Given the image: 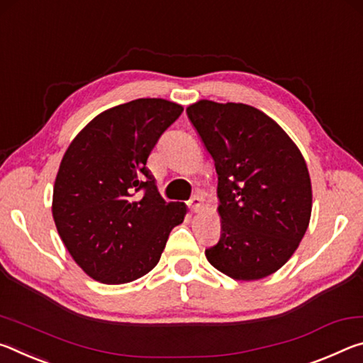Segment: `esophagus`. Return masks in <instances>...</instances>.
<instances>
[{
  "mask_svg": "<svg viewBox=\"0 0 363 363\" xmlns=\"http://www.w3.org/2000/svg\"><path fill=\"white\" fill-rule=\"evenodd\" d=\"M203 206H204V198H203V196H199V194L193 196V198L188 201V207L193 212H199L201 209H203Z\"/></svg>",
  "mask_w": 363,
  "mask_h": 363,
  "instance_id": "obj_1",
  "label": "esophagus"
}]
</instances>
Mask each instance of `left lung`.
Here are the masks:
<instances>
[{"label":"left lung","mask_w":363,"mask_h":363,"mask_svg":"<svg viewBox=\"0 0 363 363\" xmlns=\"http://www.w3.org/2000/svg\"><path fill=\"white\" fill-rule=\"evenodd\" d=\"M189 122L216 164L220 241L206 257L238 281L280 270L299 247L312 213L304 156L265 112L242 103L199 99Z\"/></svg>","instance_id":"1"}]
</instances>
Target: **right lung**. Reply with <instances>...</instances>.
<instances>
[{"label": "right lung", "mask_w": 363, "mask_h": 363, "mask_svg": "<svg viewBox=\"0 0 363 363\" xmlns=\"http://www.w3.org/2000/svg\"><path fill=\"white\" fill-rule=\"evenodd\" d=\"M183 112L141 98L101 112L65 150L52 188V218L75 264L99 283L123 284L157 265L186 206L160 198L146 160Z\"/></svg>", "instance_id": "1"}]
</instances>
